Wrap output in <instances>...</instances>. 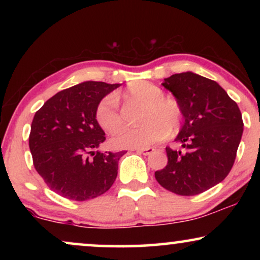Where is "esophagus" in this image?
<instances>
[{
  "label": "esophagus",
  "instance_id": "34e87169",
  "mask_svg": "<svg viewBox=\"0 0 260 260\" xmlns=\"http://www.w3.org/2000/svg\"><path fill=\"white\" fill-rule=\"evenodd\" d=\"M137 152H140V154H143V155H151L152 152H155V149L154 148H150V147H147V148H140V149H136Z\"/></svg>",
  "mask_w": 260,
  "mask_h": 260
}]
</instances>
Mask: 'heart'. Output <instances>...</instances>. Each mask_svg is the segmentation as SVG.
<instances>
[{
	"label": "heart",
	"instance_id": "1",
	"mask_svg": "<svg viewBox=\"0 0 260 260\" xmlns=\"http://www.w3.org/2000/svg\"><path fill=\"white\" fill-rule=\"evenodd\" d=\"M125 97L145 103L142 111L141 123L137 127H122L111 137V145L117 149L147 148L162 141L167 136H174L182 125V109L175 98L165 97L163 90L149 81H136L129 85ZM98 125L106 133H112L122 124L117 99L106 95L98 103L94 111Z\"/></svg>",
	"mask_w": 260,
	"mask_h": 260
}]
</instances>
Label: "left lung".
I'll return each instance as SVG.
<instances>
[{"label": "left lung", "instance_id": "1", "mask_svg": "<svg viewBox=\"0 0 260 260\" xmlns=\"http://www.w3.org/2000/svg\"><path fill=\"white\" fill-rule=\"evenodd\" d=\"M162 85L182 109L184 122L175 141L183 151L167 147L168 163L155 177L175 194H200L232 169L244 130L241 112L216 81L197 73L173 74Z\"/></svg>", "mask_w": 260, "mask_h": 260}]
</instances>
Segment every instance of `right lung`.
<instances>
[{"mask_svg": "<svg viewBox=\"0 0 260 260\" xmlns=\"http://www.w3.org/2000/svg\"><path fill=\"white\" fill-rule=\"evenodd\" d=\"M120 84L85 81L49 98L35 112L29 149L35 169L49 189L74 201L108 191L126 151L101 152L105 133L95 122L98 103Z\"/></svg>", "mask_w": 260, "mask_h": 260, "instance_id": "1", "label": "right lung"}]
</instances>
